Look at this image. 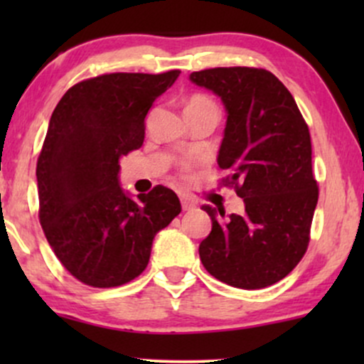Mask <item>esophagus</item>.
Returning a JSON list of instances; mask_svg holds the SVG:
<instances>
[{
  "label": "esophagus",
  "instance_id": "esophagus-1",
  "mask_svg": "<svg viewBox=\"0 0 364 364\" xmlns=\"http://www.w3.org/2000/svg\"><path fill=\"white\" fill-rule=\"evenodd\" d=\"M181 207H183V210H193V208L196 207V203L191 198H188V196H183Z\"/></svg>",
  "mask_w": 364,
  "mask_h": 364
}]
</instances>
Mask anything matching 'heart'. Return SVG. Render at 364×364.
I'll list each match as a JSON object with an SVG mask.
<instances>
[{
    "instance_id": "heart-1",
    "label": "heart",
    "mask_w": 364,
    "mask_h": 364,
    "mask_svg": "<svg viewBox=\"0 0 364 364\" xmlns=\"http://www.w3.org/2000/svg\"><path fill=\"white\" fill-rule=\"evenodd\" d=\"M207 106H214V104H212V101H208L207 97H202V95H195V97L190 99V102H188L186 107H207Z\"/></svg>"
}]
</instances>
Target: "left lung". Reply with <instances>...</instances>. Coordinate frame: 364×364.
<instances>
[{"instance_id":"left-lung-1","label":"left lung","mask_w":364,"mask_h":364,"mask_svg":"<svg viewBox=\"0 0 364 364\" xmlns=\"http://www.w3.org/2000/svg\"><path fill=\"white\" fill-rule=\"evenodd\" d=\"M190 82L214 92L225 109L217 164L245 202L243 214L203 205L212 231L198 246L207 272L240 289H262L298 265L318 202L311 140L291 92L267 70L210 68Z\"/></svg>"}]
</instances>
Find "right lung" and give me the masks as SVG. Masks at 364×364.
I'll list each match as a JSON object with an SVG mask.
<instances>
[{"instance_id":"obj_1","label":"right lung","mask_w":364,"mask_h":364,"mask_svg":"<svg viewBox=\"0 0 364 364\" xmlns=\"http://www.w3.org/2000/svg\"><path fill=\"white\" fill-rule=\"evenodd\" d=\"M179 73L101 75L73 85L53 111L36 171L39 219L58 260L83 284L139 277L154 237L181 212L169 188L133 198L119 183V159L141 147L145 116Z\"/></svg>"}]
</instances>
